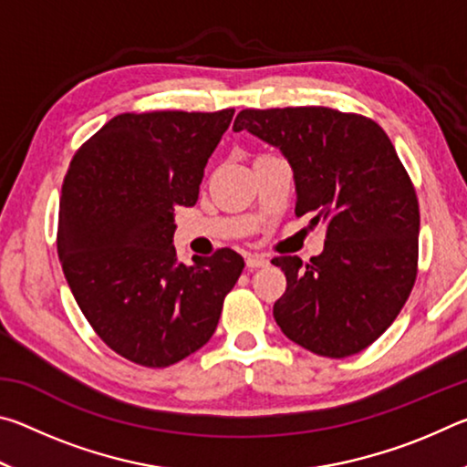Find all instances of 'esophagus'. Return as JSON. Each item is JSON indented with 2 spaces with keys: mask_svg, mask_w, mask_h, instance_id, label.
I'll return each instance as SVG.
<instances>
[{
  "mask_svg": "<svg viewBox=\"0 0 467 467\" xmlns=\"http://www.w3.org/2000/svg\"><path fill=\"white\" fill-rule=\"evenodd\" d=\"M270 264V259L264 255H247V267L249 270H257V267H265Z\"/></svg>",
  "mask_w": 467,
  "mask_h": 467,
  "instance_id": "esophagus-1",
  "label": "esophagus"
}]
</instances>
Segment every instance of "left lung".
<instances>
[{"label": "left lung", "instance_id": "8db88e82", "mask_svg": "<svg viewBox=\"0 0 467 467\" xmlns=\"http://www.w3.org/2000/svg\"><path fill=\"white\" fill-rule=\"evenodd\" d=\"M234 131L280 150L296 189V216L326 224L321 255L275 257L286 292L274 319L319 357L365 350L398 317L418 264V200L387 133L367 117L326 107L244 109Z\"/></svg>", "mask_w": 467, "mask_h": 467}]
</instances>
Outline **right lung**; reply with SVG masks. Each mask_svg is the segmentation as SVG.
I'll return each instance as SVG.
<instances>
[{
  "instance_id": "1",
  "label": "right lung",
  "mask_w": 467,
  "mask_h": 467,
  "mask_svg": "<svg viewBox=\"0 0 467 467\" xmlns=\"http://www.w3.org/2000/svg\"><path fill=\"white\" fill-rule=\"evenodd\" d=\"M233 115H117L63 181L57 253L69 290L102 342L136 365L169 367L200 350L244 267L233 249L189 265L172 244L175 208L197 202Z\"/></svg>"
}]
</instances>
